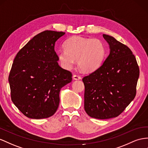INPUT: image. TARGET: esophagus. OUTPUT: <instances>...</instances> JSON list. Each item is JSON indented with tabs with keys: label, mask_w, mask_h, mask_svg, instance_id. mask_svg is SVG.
<instances>
[{
	"label": "esophagus",
	"mask_w": 148,
	"mask_h": 148,
	"mask_svg": "<svg viewBox=\"0 0 148 148\" xmlns=\"http://www.w3.org/2000/svg\"><path fill=\"white\" fill-rule=\"evenodd\" d=\"M73 79H80L82 78V77H80V76H79V75H74L73 76Z\"/></svg>",
	"instance_id": "1"
}]
</instances>
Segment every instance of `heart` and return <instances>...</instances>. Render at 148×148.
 <instances>
[{"mask_svg": "<svg viewBox=\"0 0 148 148\" xmlns=\"http://www.w3.org/2000/svg\"><path fill=\"white\" fill-rule=\"evenodd\" d=\"M65 49L57 51L58 60L65 69H71L78 60L79 67L86 72L97 69L105 57L104 43L99 39L74 36L66 40Z\"/></svg>", "mask_w": 148, "mask_h": 148, "instance_id": "1", "label": "heart"}]
</instances>
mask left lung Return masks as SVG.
I'll return each instance as SVG.
<instances>
[{
	"mask_svg": "<svg viewBox=\"0 0 148 148\" xmlns=\"http://www.w3.org/2000/svg\"><path fill=\"white\" fill-rule=\"evenodd\" d=\"M103 36L110 45V55L82 80L86 113L91 118L105 119L117 117L133 100L139 69L128 47L111 36Z\"/></svg>",
	"mask_w": 148,
	"mask_h": 148,
	"instance_id": "obj_1",
	"label": "left lung"
}]
</instances>
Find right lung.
<instances>
[{
	"instance_id": "right-lung-1",
	"label": "right lung",
	"mask_w": 148,
	"mask_h": 148,
	"mask_svg": "<svg viewBox=\"0 0 148 148\" xmlns=\"http://www.w3.org/2000/svg\"><path fill=\"white\" fill-rule=\"evenodd\" d=\"M63 32L45 30L19 50L9 76L11 99L25 116L43 119L57 111L61 88L72 80V73L58 63L55 51Z\"/></svg>"
}]
</instances>
